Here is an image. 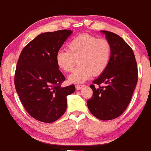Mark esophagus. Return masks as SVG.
<instances>
[{
	"instance_id": "esophagus-1",
	"label": "esophagus",
	"mask_w": 151,
	"mask_h": 151,
	"mask_svg": "<svg viewBox=\"0 0 151 151\" xmlns=\"http://www.w3.org/2000/svg\"><path fill=\"white\" fill-rule=\"evenodd\" d=\"M82 85H76L75 87H76V89L77 90H79L81 89V87H82Z\"/></svg>"
}]
</instances>
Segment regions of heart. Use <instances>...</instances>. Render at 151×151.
Returning <instances> with one entry per match:
<instances>
[{
	"mask_svg": "<svg viewBox=\"0 0 151 151\" xmlns=\"http://www.w3.org/2000/svg\"><path fill=\"white\" fill-rule=\"evenodd\" d=\"M111 52L112 46L108 40L83 33L71 40L67 44V51L60 50L57 52L55 62L62 71L70 72L78 60L79 67L70 74L69 81L80 84L92 75L103 73L108 67Z\"/></svg>",
	"mask_w": 151,
	"mask_h": 151,
	"instance_id": "1",
	"label": "heart"
}]
</instances>
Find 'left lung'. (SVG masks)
Masks as SVG:
<instances>
[{"mask_svg": "<svg viewBox=\"0 0 151 151\" xmlns=\"http://www.w3.org/2000/svg\"><path fill=\"white\" fill-rule=\"evenodd\" d=\"M101 32L111 44V58L106 70L90 85L93 95L87 106L95 117L107 121L120 116L129 106L138 81V68L133 50L123 38L109 31Z\"/></svg>", "mask_w": 151, "mask_h": 151, "instance_id": "8db88e82", "label": "left lung"}]
</instances>
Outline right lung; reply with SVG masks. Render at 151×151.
Returning a JSON list of instances; mask_svg holds the SVG:
<instances>
[{
  "label": "right lung",
  "instance_id": "right-lung-1",
  "mask_svg": "<svg viewBox=\"0 0 151 151\" xmlns=\"http://www.w3.org/2000/svg\"><path fill=\"white\" fill-rule=\"evenodd\" d=\"M72 31L44 32L22 50L15 69V89L25 110L36 120L57 121L67 109V96L74 84L62 87L65 76L55 62L56 54Z\"/></svg>",
  "mask_w": 151,
  "mask_h": 151
}]
</instances>
